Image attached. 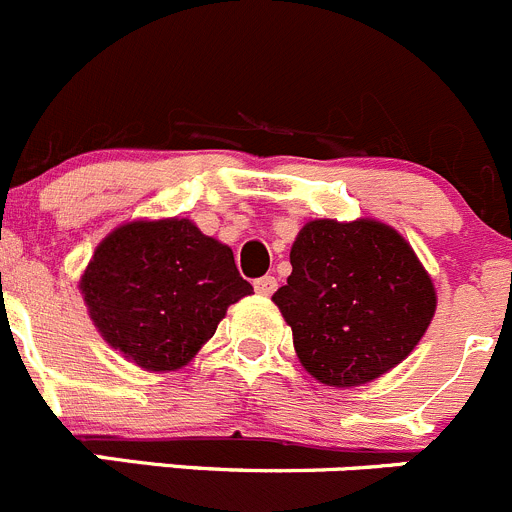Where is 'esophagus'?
Returning a JSON list of instances; mask_svg holds the SVG:
<instances>
[{
    "label": "esophagus",
    "instance_id": "esophagus-1",
    "mask_svg": "<svg viewBox=\"0 0 512 512\" xmlns=\"http://www.w3.org/2000/svg\"><path fill=\"white\" fill-rule=\"evenodd\" d=\"M275 288H278V280L272 278V275H265V278L255 280V290L260 295H272L275 293Z\"/></svg>",
    "mask_w": 512,
    "mask_h": 512
}]
</instances>
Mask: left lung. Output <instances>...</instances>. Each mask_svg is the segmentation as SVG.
Segmentation results:
<instances>
[{"label": "left lung", "mask_w": 512, "mask_h": 512, "mask_svg": "<svg viewBox=\"0 0 512 512\" xmlns=\"http://www.w3.org/2000/svg\"><path fill=\"white\" fill-rule=\"evenodd\" d=\"M288 285L272 295L313 379L361 386L401 364L437 308L412 245L376 219H313L290 250Z\"/></svg>", "instance_id": "left-lung-1"}]
</instances>
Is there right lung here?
Masks as SVG:
<instances>
[{
    "mask_svg": "<svg viewBox=\"0 0 512 512\" xmlns=\"http://www.w3.org/2000/svg\"><path fill=\"white\" fill-rule=\"evenodd\" d=\"M80 290L100 336L146 371L181 369L252 293L227 245L189 219L128 222L98 245Z\"/></svg>",
    "mask_w": 512,
    "mask_h": 512,
    "instance_id": "right-lung-1",
    "label": "right lung"
}]
</instances>
